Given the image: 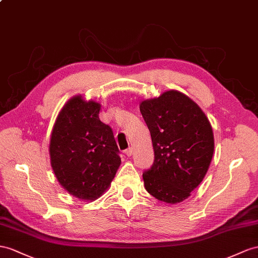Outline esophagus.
I'll return each instance as SVG.
<instances>
[{
  "label": "esophagus",
  "instance_id": "1",
  "mask_svg": "<svg viewBox=\"0 0 258 258\" xmlns=\"http://www.w3.org/2000/svg\"><path fill=\"white\" fill-rule=\"evenodd\" d=\"M125 154H126V156H128V157H131L132 155H133V154H134L133 147H130V148H127L126 150H125Z\"/></svg>",
  "mask_w": 258,
  "mask_h": 258
}]
</instances>
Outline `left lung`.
I'll list each match as a JSON object with an SVG mask.
<instances>
[{
	"label": "left lung",
	"instance_id": "1",
	"mask_svg": "<svg viewBox=\"0 0 258 258\" xmlns=\"http://www.w3.org/2000/svg\"><path fill=\"white\" fill-rule=\"evenodd\" d=\"M153 141L155 160L145 170V188L168 204L183 202L206 175L214 154L213 128L201 108L170 90L141 103Z\"/></svg>",
	"mask_w": 258,
	"mask_h": 258
}]
</instances>
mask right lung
Wrapping results in <instances>:
<instances>
[{
	"label": "right lung",
	"instance_id": "right-lung-1",
	"mask_svg": "<svg viewBox=\"0 0 258 258\" xmlns=\"http://www.w3.org/2000/svg\"><path fill=\"white\" fill-rule=\"evenodd\" d=\"M100 104L72 98L58 114L50 142L51 166L73 196L94 201L109 187L121 164L113 131L99 118Z\"/></svg>",
	"mask_w": 258,
	"mask_h": 258
}]
</instances>
